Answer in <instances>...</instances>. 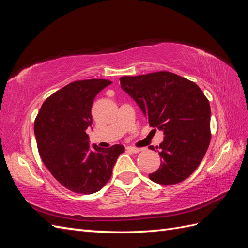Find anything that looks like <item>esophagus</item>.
Masks as SVG:
<instances>
[{
  "mask_svg": "<svg viewBox=\"0 0 248 248\" xmlns=\"http://www.w3.org/2000/svg\"><path fill=\"white\" fill-rule=\"evenodd\" d=\"M127 150L133 152V154H138V152H140L141 149L140 148H135V147H132V146H128Z\"/></svg>",
  "mask_w": 248,
  "mask_h": 248,
  "instance_id": "1",
  "label": "esophagus"
}]
</instances>
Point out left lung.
Listing matches in <instances>:
<instances>
[{
  "instance_id": "left-lung-1",
  "label": "left lung",
  "mask_w": 248,
  "mask_h": 248,
  "mask_svg": "<svg viewBox=\"0 0 248 248\" xmlns=\"http://www.w3.org/2000/svg\"><path fill=\"white\" fill-rule=\"evenodd\" d=\"M119 80L151 127L164 134L156 147L161 165L149 179L164 186L183 181L200 164L211 140L208 99L194 82L167 71Z\"/></svg>"
}]
</instances>
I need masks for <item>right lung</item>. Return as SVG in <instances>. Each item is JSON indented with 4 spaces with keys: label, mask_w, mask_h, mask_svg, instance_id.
Returning <instances> with one entry per match:
<instances>
[{
    "label": "right lung",
    "mask_w": 248,
    "mask_h": 248,
    "mask_svg": "<svg viewBox=\"0 0 248 248\" xmlns=\"http://www.w3.org/2000/svg\"><path fill=\"white\" fill-rule=\"evenodd\" d=\"M108 80L77 81L46 100L37 115L34 132L41 160L62 186L78 194L100 191L112 176L124 146L89 145L92 105Z\"/></svg>",
    "instance_id": "add662e5"
}]
</instances>
